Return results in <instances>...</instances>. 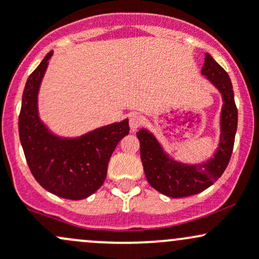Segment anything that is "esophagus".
<instances>
[{
  "instance_id": "obj_1",
  "label": "esophagus",
  "mask_w": 259,
  "mask_h": 259,
  "mask_svg": "<svg viewBox=\"0 0 259 259\" xmlns=\"http://www.w3.org/2000/svg\"><path fill=\"white\" fill-rule=\"evenodd\" d=\"M141 122H142L141 116L138 115V113H131L130 117H128V123H130L131 131H132V132H135V131L140 127Z\"/></svg>"
}]
</instances>
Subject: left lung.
<instances>
[{
  "instance_id": "8db88e82",
  "label": "left lung",
  "mask_w": 259,
  "mask_h": 259,
  "mask_svg": "<svg viewBox=\"0 0 259 259\" xmlns=\"http://www.w3.org/2000/svg\"><path fill=\"white\" fill-rule=\"evenodd\" d=\"M201 73L221 91V137L215 157L200 165H186L168 158L157 140L146 130L137 132L141 142V159L151 186L170 197H185L201 193L224 174L229 165L237 131L238 112L229 74L210 54H205Z\"/></svg>"
}]
</instances>
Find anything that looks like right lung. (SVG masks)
Instances as JSON below:
<instances>
[{
    "label": "right lung",
    "mask_w": 259,
    "mask_h": 259,
    "mask_svg": "<svg viewBox=\"0 0 259 259\" xmlns=\"http://www.w3.org/2000/svg\"><path fill=\"white\" fill-rule=\"evenodd\" d=\"M52 52L29 75L22 95L18 132L24 157L34 179L46 190L69 200L90 196L104 184L110 158L130 133L128 119L108 124L76 140H60L41 124L37 94Z\"/></svg>",
    "instance_id": "right-lung-1"
}]
</instances>
